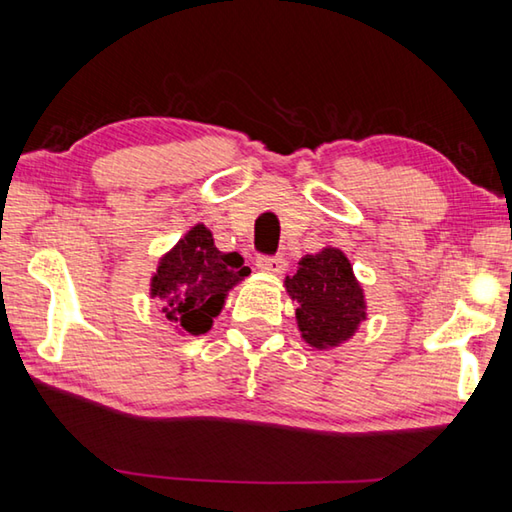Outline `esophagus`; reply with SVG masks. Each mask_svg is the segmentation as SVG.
I'll return each instance as SVG.
<instances>
[{"mask_svg":"<svg viewBox=\"0 0 512 512\" xmlns=\"http://www.w3.org/2000/svg\"><path fill=\"white\" fill-rule=\"evenodd\" d=\"M257 268L259 271H266L273 275H282L284 271H287V259H284L282 255H259Z\"/></svg>","mask_w":512,"mask_h":512,"instance_id":"1","label":"esophagus"}]
</instances>
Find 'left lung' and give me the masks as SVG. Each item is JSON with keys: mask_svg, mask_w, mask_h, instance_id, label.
Here are the masks:
<instances>
[{"mask_svg": "<svg viewBox=\"0 0 512 512\" xmlns=\"http://www.w3.org/2000/svg\"><path fill=\"white\" fill-rule=\"evenodd\" d=\"M291 300L298 302L296 320L311 348L327 350L352 339L366 320L363 289L350 259L339 248H323L298 262V273L284 280Z\"/></svg>", "mask_w": 512, "mask_h": 512, "instance_id": "left-lung-1", "label": "left lung"}]
</instances>
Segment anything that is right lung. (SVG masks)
Here are the masks:
<instances>
[{
    "label": "right lung",
    "instance_id": "1",
    "mask_svg": "<svg viewBox=\"0 0 512 512\" xmlns=\"http://www.w3.org/2000/svg\"><path fill=\"white\" fill-rule=\"evenodd\" d=\"M250 273L239 253H221L203 223L160 259L151 280V296L178 332L205 334L221 314L228 291Z\"/></svg>",
    "mask_w": 512,
    "mask_h": 512
}]
</instances>
